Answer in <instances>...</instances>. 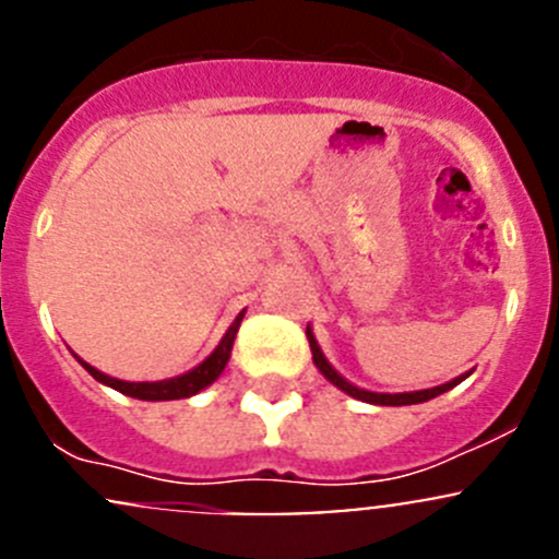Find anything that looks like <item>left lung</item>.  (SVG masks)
I'll use <instances>...</instances> for the list:
<instances>
[{"label": "left lung", "mask_w": 559, "mask_h": 559, "mask_svg": "<svg viewBox=\"0 0 559 559\" xmlns=\"http://www.w3.org/2000/svg\"><path fill=\"white\" fill-rule=\"evenodd\" d=\"M306 335H308V343H311L313 365H316V368H319V373L324 376V379L330 381L332 386H337V389H341V392H346L348 397L362 400V403H370V405H416V403H427V400H432V397H438V394L449 392V389H454L456 384H460V381H465L467 376H471V373H462V376H456V379L447 381V384L432 386V389H419V392H394V394H389V392H370V389H362V386H357V384H352V381L343 379V376L337 373V370L332 368L330 362H326V357H324V352H321L319 341H316L311 324H308Z\"/></svg>", "instance_id": "left-lung-1"}]
</instances>
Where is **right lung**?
<instances>
[{
    "label": "right lung",
    "mask_w": 559,
    "mask_h": 559,
    "mask_svg": "<svg viewBox=\"0 0 559 559\" xmlns=\"http://www.w3.org/2000/svg\"><path fill=\"white\" fill-rule=\"evenodd\" d=\"M243 316H246V311H240L238 316H235V321L229 324V330L224 332V337L218 341V346L213 348V352L207 354V357L202 359L197 368L186 370V373L175 376V379H165V381H121V379H112V376L103 373V370L92 368L88 362H83L78 354H75V359L83 365V368L88 370V373L94 376V379L99 381V384L116 389V392H121V394H129V397L151 400V403H159V400H183V397H191V394L202 392L205 386H211L213 381H216L218 376L224 373V368H227V362H229V354H233V343H235V335H238Z\"/></svg>",
    "instance_id": "right-lung-1"
}]
</instances>
